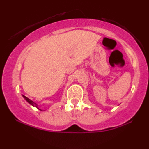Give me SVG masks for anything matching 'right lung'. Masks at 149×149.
<instances>
[{"label":"right lung","instance_id":"obj_1","mask_svg":"<svg viewBox=\"0 0 149 149\" xmlns=\"http://www.w3.org/2000/svg\"><path fill=\"white\" fill-rule=\"evenodd\" d=\"M23 97H24V98H25V99H26V101H27L28 103H30V104H32V106H34V107H36V108H37V109H38V106H37V104H36L35 102H33V101H32V100H30L29 98H28V97H26V96H25V95H23ZM39 110H40V109H39ZM40 111H41V110H40Z\"/></svg>","mask_w":149,"mask_h":149}]
</instances>
